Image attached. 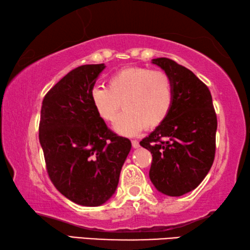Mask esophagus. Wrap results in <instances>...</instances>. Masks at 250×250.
Wrapping results in <instances>:
<instances>
[{
    "instance_id": "obj_1",
    "label": "esophagus",
    "mask_w": 250,
    "mask_h": 250,
    "mask_svg": "<svg viewBox=\"0 0 250 250\" xmlns=\"http://www.w3.org/2000/svg\"><path fill=\"white\" fill-rule=\"evenodd\" d=\"M131 143H132V146L134 147V149H137V147L140 146V145H139V141H138V140H132V141H131Z\"/></svg>"
}]
</instances>
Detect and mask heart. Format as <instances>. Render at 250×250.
Instances as JSON below:
<instances>
[{
    "instance_id": "obj_1",
    "label": "heart",
    "mask_w": 250,
    "mask_h": 250,
    "mask_svg": "<svg viewBox=\"0 0 250 250\" xmlns=\"http://www.w3.org/2000/svg\"><path fill=\"white\" fill-rule=\"evenodd\" d=\"M90 100L97 115L105 122L116 119L120 103L124 107L115 129L125 135L138 133L143 126L155 128L170 113L174 91L171 78L163 70L129 67L108 79V88L95 86Z\"/></svg>"
}]
</instances>
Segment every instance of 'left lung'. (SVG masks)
<instances>
[{"mask_svg": "<svg viewBox=\"0 0 250 250\" xmlns=\"http://www.w3.org/2000/svg\"><path fill=\"white\" fill-rule=\"evenodd\" d=\"M171 78L170 113L140 145L152 154L150 180L159 192L181 196L196 188L213 166L217 118L206 84L170 58H155Z\"/></svg>", "mask_w": 250, "mask_h": 250, "instance_id": "left-lung-1", "label": "left lung"}]
</instances>
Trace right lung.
Segmentation results:
<instances>
[{
    "label": "right lung",
    "mask_w": 250,
    "mask_h": 250,
    "mask_svg": "<svg viewBox=\"0 0 250 250\" xmlns=\"http://www.w3.org/2000/svg\"><path fill=\"white\" fill-rule=\"evenodd\" d=\"M104 64L69 71L45 95L40 142L50 181L76 204L99 206L116 192L131 150L129 139L110 130L90 100Z\"/></svg>",
    "instance_id": "add662e5"
}]
</instances>
